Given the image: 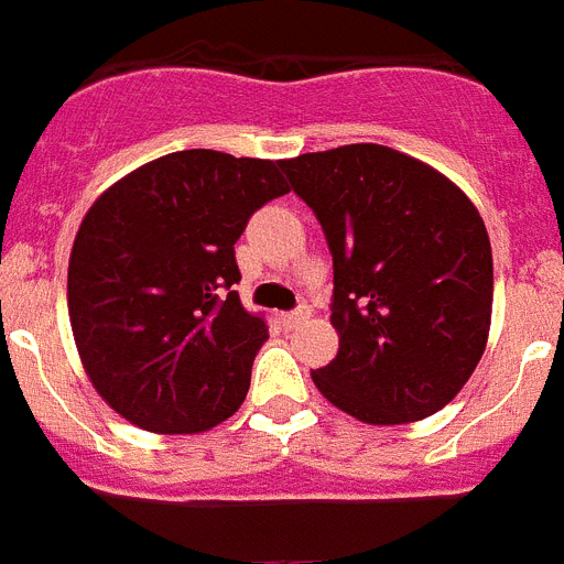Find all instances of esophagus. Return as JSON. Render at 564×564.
Here are the masks:
<instances>
[{"instance_id": "obj_1", "label": "esophagus", "mask_w": 564, "mask_h": 564, "mask_svg": "<svg viewBox=\"0 0 564 564\" xmlns=\"http://www.w3.org/2000/svg\"><path fill=\"white\" fill-rule=\"evenodd\" d=\"M307 318H311V307H299V311L288 313V316H285V325H288V327H299V325H305Z\"/></svg>"}]
</instances>
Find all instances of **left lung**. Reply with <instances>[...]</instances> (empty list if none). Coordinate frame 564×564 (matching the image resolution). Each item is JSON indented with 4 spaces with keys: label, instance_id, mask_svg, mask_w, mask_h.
Returning a JSON list of instances; mask_svg holds the SVG:
<instances>
[{
    "label": "left lung",
    "instance_id": "1",
    "mask_svg": "<svg viewBox=\"0 0 564 564\" xmlns=\"http://www.w3.org/2000/svg\"><path fill=\"white\" fill-rule=\"evenodd\" d=\"M333 253L338 352L316 390L370 426L423 421L471 378L491 330L495 265L460 186L381 143L279 161Z\"/></svg>",
    "mask_w": 564,
    "mask_h": 564
}]
</instances>
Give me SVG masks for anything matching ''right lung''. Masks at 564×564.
Segmentation results:
<instances>
[{"label": "right lung", "mask_w": 564, "mask_h": 564, "mask_svg": "<svg viewBox=\"0 0 564 564\" xmlns=\"http://www.w3.org/2000/svg\"><path fill=\"white\" fill-rule=\"evenodd\" d=\"M288 192L279 161L186 149L98 194L69 251L67 311L109 410L158 435H197L242 406L268 327L231 291L234 242Z\"/></svg>", "instance_id": "1"}]
</instances>
